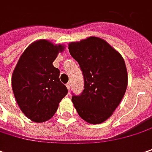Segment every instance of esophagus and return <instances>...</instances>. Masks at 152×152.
Instances as JSON below:
<instances>
[{
  "label": "esophagus",
  "instance_id": "34e87169",
  "mask_svg": "<svg viewBox=\"0 0 152 152\" xmlns=\"http://www.w3.org/2000/svg\"><path fill=\"white\" fill-rule=\"evenodd\" d=\"M66 86V87H67L68 91H70V90H71V82H68Z\"/></svg>",
  "mask_w": 152,
  "mask_h": 152
}]
</instances>
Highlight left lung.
Listing matches in <instances>:
<instances>
[{
	"instance_id": "1",
	"label": "left lung",
	"mask_w": 152,
	"mask_h": 152,
	"mask_svg": "<svg viewBox=\"0 0 152 152\" xmlns=\"http://www.w3.org/2000/svg\"><path fill=\"white\" fill-rule=\"evenodd\" d=\"M68 49L84 76L82 93L72 94L74 106L86 122L102 123L112 115L126 92L128 77L125 61L99 37L72 42Z\"/></svg>"
}]
</instances>
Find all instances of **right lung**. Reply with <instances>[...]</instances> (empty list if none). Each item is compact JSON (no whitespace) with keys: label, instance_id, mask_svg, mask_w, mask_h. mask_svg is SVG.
Here are the masks:
<instances>
[{"label":"right lung","instance_id":"obj_1","mask_svg":"<svg viewBox=\"0 0 152 152\" xmlns=\"http://www.w3.org/2000/svg\"><path fill=\"white\" fill-rule=\"evenodd\" d=\"M62 45L46 40L33 42L20 56L12 73L11 85L15 101L26 117L35 122L50 120L67 94L60 80V71L52 65Z\"/></svg>","mask_w":152,"mask_h":152}]
</instances>
